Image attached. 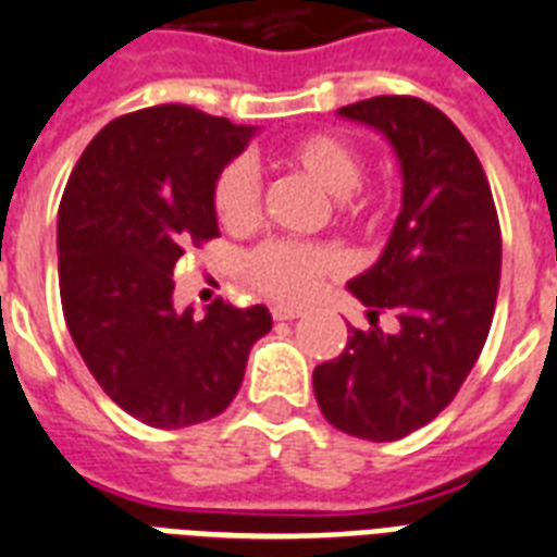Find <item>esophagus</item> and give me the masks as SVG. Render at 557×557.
Returning <instances> with one entry per match:
<instances>
[{"instance_id": "34e87169", "label": "esophagus", "mask_w": 557, "mask_h": 557, "mask_svg": "<svg viewBox=\"0 0 557 557\" xmlns=\"http://www.w3.org/2000/svg\"><path fill=\"white\" fill-rule=\"evenodd\" d=\"M271 314H274V321H295V318H300V309H295V306H274Z\"/></svg>"}]
</instances>
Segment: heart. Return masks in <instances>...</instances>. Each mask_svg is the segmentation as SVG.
<instances>
[{"instance_id":"heart-1","label":"heart","mask_w":557,"mask_h":557,"mask_svg":"<svg viewBox=\"0 0 557 557\" xmlns=\"http://www.w3.org/2000/svg\"><path fill=\"white\" fill-rule=\"evenodd\" d=\"M277 159L283 168L304 173L321 190L338 196V210L344 216H372L384 205V196L375 190H361V152L344 135L330 129H314L286 141ZM210 205L219 225L227 231H243L257 222L260 213V178L248 161L234 159L219 168L210 185ZM245 277L260 288L262 295L283 304H304L318 292L323 280L341 269L338 253L326 245L288 243L269 239L245 253Z\"/></svg>"}]
</instances>
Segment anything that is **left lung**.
Wrapping results in <instances>:
<instances>
[{
  "mask_svg": "<svg viewBox=\"0 0 557 557\" xmlns=\"http://www.w3.org/2000/svg\"><path fill=\"white\" fill-rule=\"evenodd\" d=\"M379 129L401 164V213L379 262L349 283L370 309L338 358L314 367L326 422L393 442L445 410L488 338L500 288V219L485 170L454 121L422 98L381 95L341 109ZM399 326L384 333L377 314Z\"/></svg>",
  "mask_w": 557,
  "mask_h": 557,
  "instance_id": "left-lung-1",
  "label": "left lung"
}]
</instances>
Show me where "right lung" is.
I'll use <instances>...</instances> for the list:
<instances>
[{
  "label": "right lung",
  "instance_id": "right-lung-1",
  "mask_svg": "<svg viewBox=\"0 0 557 557\" xmlns=\"http://www.w3.org/2000/svg\"><path fill=\"white\" fill-rule=\"evenodd\" d=\"M251 135L182 103L138 109L91 138L60 199L65 326L103 393L150 428L222 413L271 330L265 306L219 297L205 318L173 306L176 262L219 236L213 176Z\"/></svg>",
  "mask_w": 557,
  "mask_h": 557
}]
</instances>
